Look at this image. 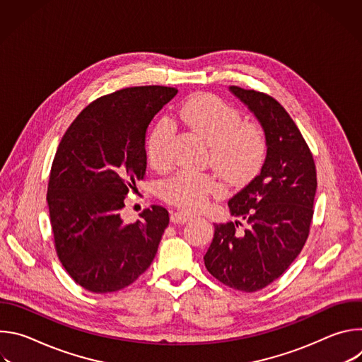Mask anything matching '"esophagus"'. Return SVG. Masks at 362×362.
Segmentation results:
<instances>
[{
	"label": "esophagus",
	"instance_id": "34e87169",
	"mask_svg": "<svg viewBox=\"0 0 362 362\" xmlns=\"http://www.w3.org/2000/svg\"><path fill=\"white\" fill-rule=\"evenodd\" d=\"M193 215L190 212H186V211H177V212H173L172 216H170V221L173 223H185L187 222Z\"/></svg>",
	"mask_w": 362,
	"mask_h": 362
}]
</instances>
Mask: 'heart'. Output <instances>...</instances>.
Segmentation results:
<instances>
[{
	"mask_svg": "<svg viewBox=\"0 0 362 362\" xmlns=\"http://www.w3.org/2000/svg\"><path fill=\"white\" fill-rule=\"evenodd\" d=\"M180 122L211 146L214 168L230 183H242L261 166L267 143L262 130L253 123H242L240 113L212 94H197L179 110ZM172 129L162 122L147 143V156L159 170L170 165L169 143ZM221 186L209 175L179 172L162 189L163 197L185 209H199Z\"/></svg>",
	"mask_w": 362,
	"mask_h": 362,
	"instance_id": "b5f03b06",
	"label": "heart"
}]
</instances>
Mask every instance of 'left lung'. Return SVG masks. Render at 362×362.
<instances>
[{"instance_id":"1","label":"left lung","mask_w":362,"mask_h":362,"mask_svg":"<svg viewBox=\"0 0 362 362\" xmlns=\"http://www.w3.org/2000/svg\"><path fill=\"white\" fill-rule=\"evenodd\" d=\"M265 133L267 158L261 172L229 202L240 221L215 223L204 267L222 284L255 292L278 279L302 250L309 235L317 192V170L299 129L268 94L230 86Z\"/></svg>"}]
</instances>
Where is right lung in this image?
<instances>
[{
    "instance_id": "obj_1",
    "label": "right lung",
    "mask_w": 362,
    "mask_h": 362,
    "mask_svg": "<svg viewBox=\"0 0 362 362\" xmlns=\"http://www.w3.org/2000/svg\"><path fill=\"white\" fill-rule=\"evenodd\" d=\"M177 94L130 87L88 105L63 136L51 166L47 203L59 259L86 291L116 292L153 262L169 212L162 206L122 218L124 199L147 165L146 130Z\"/></svg>"
}]
</instances>
